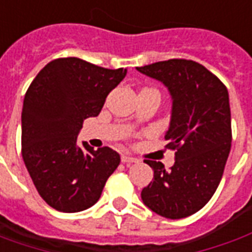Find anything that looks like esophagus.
<instances>
[{
  "label": "esophagus",
  "mask_w": 252,
  "mask_h": 252,
  "mask_svg": "<svg viewBox=\"0 0 252 252\" xmlns=\"http://www.w3.org/2000/svg\"><path fill=\"white\" fill-rule=\"evenodd\" d=\"M121 162L123 163H136L137 159L133 158V157H129V155H123L121 157Z\"/></svg>",
  "instance_id": "34e87169"
}]
</instances>
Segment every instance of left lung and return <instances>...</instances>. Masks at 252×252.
<instances>
[{
	"label": "left lung",
	"mask_w": 252,
	"mask_h": 252,
	"mask_svg": "<svg viewBox=\"0 0 252 252\" xmlns=\"http://www.w3.org/2000/svg\"><path fill=\"white\" fill-rule=\"evenodd\" d=\"M136 70L169 90L173 104L164 139L177 150L170 170L157 160H144L154 178L142 190V200L159 216L184 219L200 211L221 181L232 142L228 90L193 61L170 59Z\"/></svg>",
	"instance_id": "1"
}]
</instances>
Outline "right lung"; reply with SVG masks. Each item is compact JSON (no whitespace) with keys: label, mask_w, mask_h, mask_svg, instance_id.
I'll return each mask as SVG.
<instances>
[{"label":"right lung","mask_w":252,"mask_h":252,"mask_svg":"<svg viewBox=\"0 0 252 252\" xmlns=\"http://www.w3.org/2000/svg\"><path fill=\"white\" fill-rule=\"evenodd\" d=\"M126 68L109 70L61 58L40 70L27 90L21 113L25 167L41 198L66 213L93 206L105 182L120 164L109 147L94 151L77 136L83 120L95 117Z\"/></svg>","instance_id":"obj_1"}]
</instances>
